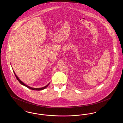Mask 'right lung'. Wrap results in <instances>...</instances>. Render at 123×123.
Segmentation results:
<instances>
[{"mask_svg":"<svg viewBox=\"0 0 123 123\" xmlns=\"http://www.w3.org/2000/svg\"><path fill=\"white\" fill-rule=\"evenodd\" d=\"M13 71H14V74H15V76H16V78H17V80H18V81L20 83V84H22V85H23V86H25L26 87H27V88H30V89H32V90H43V89H45V88H47L48 86V85H49V84H50V83H48L46 86H44V87H42V88H32V87H29V86H28V85H26V84H25L24 82H23L19 78H18V76H17V75H16V74L15 73V72H14V71L13 70Z\"/></svg>","mask_w":123,"mask_h":123,"instance_id":"obj_1","label":"right lung"}]
</instances>
